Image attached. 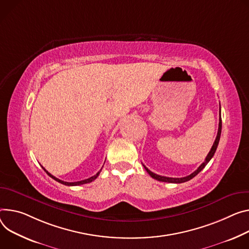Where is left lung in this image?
Wrapping results in <instances>:
<instances>
[{
	"label": "left lung",
	"mask_w": 249,
	"mask_h": 249,
	"mask_svg": "<svg viewBox=\"0 0 249 249\" xmlns=\"http://www.w3.org/2000/svg\"><path fill=\"white\" fill-rule=\"evenodd\" d=\"M220 134H221V117H220V107H219V123H218V130H217V135H216V138L214 140V143L210 151V153L208 154L207 158L205 162H203L194 173H192L191 175L187 176V177H184V178H169V177H163V176H160V175H157L153 172H151L147 167H145L144 165V168L145 170L147 171V173L155 179L157 180H160V182H166V183H174V184H180V183H185V182H188V180H190L191 178H193L194 177H196L203 168H205L208 163L211 161L212 158L213 157L215 151H216V148H217V145H218V142H219V139H220Z\"/></svg>",
	"instance_id": "8db88e82"
}]
</instances>
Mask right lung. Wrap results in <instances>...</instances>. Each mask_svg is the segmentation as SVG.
Wrapping results in <instances>:
<instances>
[{"label":"right lung","instance_id":"right-lung-1","mask_svg":"<svg viewBox=\"0 0 249 249\" xmlns=\"http://www.w3.org/2000/svg\"><path fill=\"white\" fill-rule=\"evenodd\" d=\"M42 169L44 170V172H46L51 178H53L54 180H56V182H58V183H60V184H62V185H65V186H79V185H83V184H88V183H91L92 180H94L98 176H99V174H100V172H101V170L96 174V175H94V176H92L91 178H86V179H82V180H79V182H73V183H69V182H63V180H61V179H59V178H55L54 176H53L52 174H50L46 169H44L43 167H42Z\"/></svg>","mask_w":249,"mask_h":249}]
</instances>
